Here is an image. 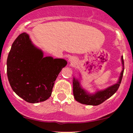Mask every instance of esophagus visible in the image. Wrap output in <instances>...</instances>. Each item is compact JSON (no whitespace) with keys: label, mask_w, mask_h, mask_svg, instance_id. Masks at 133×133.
Returning <instances> with one entry per match:
<instances>
[{"label":"esophagus","mask_w":133,"mask_h":133,"mask_svg":"<svg viewBox=\"0 0 133 133\" xmlns=\"http://www.w3.org/2000/svg\"><path fill=\"white\" fill-rule=\"evenodd\" d=\"M70 62L71 63H73V64H75V63H76V59L74 58H70Z\"/></svg>","instance_id":"esophagus-1"}]
</instances>
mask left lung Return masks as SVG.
Listing matches in <instances>:
<instances>
[{"label": "left lung", "instance_id": "8db88e82", "mask_svg": "<svg viewBox=\"0 0 133 133\" xmlns=\"http://www.w3.org/2000/svg\"><path fill=\"white\" fill-rule=\"evenodd\" d=\"M122 63L123 65H124V61L122 58ZM124 68H123V70L121 73V76L119 77V80L117 84L108 88L106 90L100 91L97 92L95 95H87L85 92V90L82 89L79 85V81H75L74 79V89H73V92H74V96L75 100L81 104H86V105H92V106H98L99 104H102L104 101H106L107 99L111 97L113 95H114L116 91L118 90L119 85L121 84V80H122L123 75Z\"/></svg>", "mask_w": 133, "mask_h": 133}]
</instances>
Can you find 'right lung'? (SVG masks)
<instances>
[{
	"label": "right lung",
	"instance_id": "1",
	"mask_svg": "<svg viewBox=\"0 0 133 133\" xmlns=\"http://www.w3.org/2000/svg\"><path fill=\"white\" fill-rule=\"evenodd\" d=\"M64 59L43 57L41 50L31 44L26 33L14 41L7 59V75L12 90L29 103L46 100L54 82L66 65Z\"/></svg>",
	"mask_w": 133,
	"mask_h": 133
}]
</instances>
